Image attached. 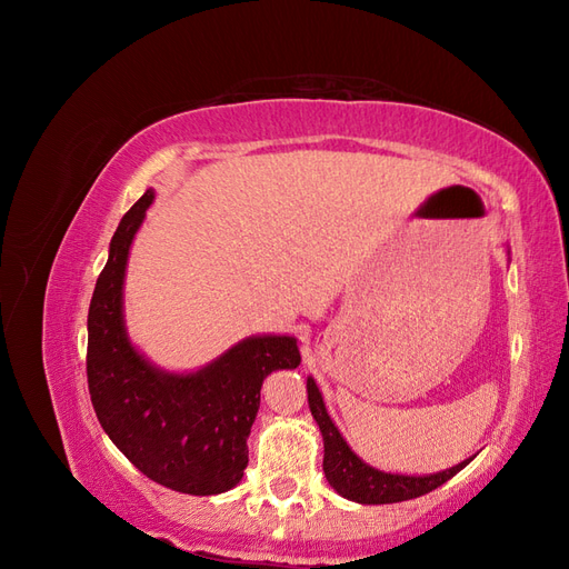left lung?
Listing matches in <instances>:
<instances>
[{"label": "left lung", "instance_id": "8db88e82", "mask_svg": "<svg viewBox=\"0 0 569 569\" xmlns=\"http://www.w3.org/2000/svg\"><path fill=\"white\" fill-rule=\"evenodd\" d=\"M510 256V249H508ZM308 389V406H311V416L320 427L322 446H325V458H322V470L330 487L349 498L353 503L360 506H385V503H401L410 501V498L425 496L441 487L443 481L456 477L465 465H470L475 456L465 458L462 462L453 465V468H446L441 472H429V475H403V472H387L380 468H372L370 462L360 458L347 439L341 437L339 427L327 412L322 391L318 389L316 380L308 375L306 380Z\"/></svg>", "mask_w": 569, "mask_h": 569}]
</instances>
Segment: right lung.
Instances as JSON below:
<instances>
[{"label":"right lung","mask_w":569,"mask_h":569,"mask_svg":"<svg viewBox=\"0 0 569 569\" xmlns=\"http://www.w3.org/2000/svg\"><path fill=\"white\" fill-rule=\"evenodd\" d=\"M153 203L149 187L120 218L88 316V385L116 449L180 493L213 496L244 477L247 439L263 380L301 363L297 337L251 335L197 370H166L134 347L126 325L128 258Z\"/></svg>","instance_id":"right-lung-1"}]
</instances>
